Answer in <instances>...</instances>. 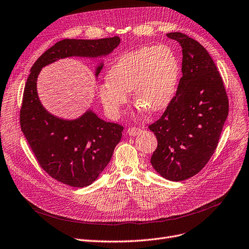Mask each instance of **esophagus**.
Instances as JSON below:
<instances>
[{
    "instance_id": "obj_1",
    "label": "esophagus",
    "mask_w": 249,
    "mask_h": 249,
    "mask_svg": "<svg viewBox=\"0 0 249 249\" xmlns=\"http://www.w3.org/2000/svg\"><path fill=\"white\" fill-rule=\"evenodd\" d=\"M140 131H141L140 128H138V127H130V128H127L126 133H127L128 136L135 137V136H137L139 133H140Z\"/></svg>"
}]
</instances>
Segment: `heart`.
<instances>
[{"label":"heart","mask_w":249,"mask_h":249,"mask_svg":"<svg viewBox=\"0 0 249 249\" xmlns=\"http://www.w3.org/2000/svg\"><path fill=\"white\" fill-rule=\"evenodd\" d=\"M180 72V61L173 49L145 46L117 59L109 68L107 81L98 87L97 95L110 118L121 116L132 91L139 107L158 112L172 103Z\"/></svg>","instance_id":"obj_1"}]
</instances>
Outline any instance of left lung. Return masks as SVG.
I'll list each match as a JSON object with an SVG mask.
<instances>
[{
    "label": "left lung",
    "instance_id": "obj_1",
    "mask_svg": "<svg viewBox=\"0 0 249 249\" xmlns=\"http://www.w3.org/2000/svg\"><path fill=\"white\" fill-rule=\"evenodd\" d=\"M182 47L183 75L172 103L149 125L157 138L155 172L180 182L199 173L218 143L229 103L223 79L205 48L181 33L166 35Z\"/></svg>",
    "mask_w": 249,
    "mask_h": 249
}]
</instances>
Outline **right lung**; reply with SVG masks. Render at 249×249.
I'll list each match as a JSON object with an SVG mask.
<instances>
[{
	"label": "right lung",
	"mask_w": 249,
	"mask_h": 249,
	"mask_svg": "<svg viewBox=\"0 0 249 249\" xmlns=\"http://www.w3.org/2000/svg\"><path fill=\"white\" fill-rule=\"evenodd\" d=\"M119 44L121 38L117 36L100 39H63L37 59L26 81L20 110L21 131L43 170L68 186L86 187L97 180L110 161L124 126L103 121L92 107L73 119L50 113L38 98V74L45 66L61 59L107 57ZM103 66V60L96 65V78Z\"/></svg>",
	"instance_id": "add662e5"
}]
</instances>
